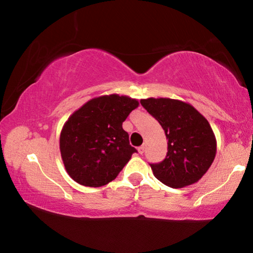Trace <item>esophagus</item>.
<instances>
[{"instance_id":"1","label":"esophagus","mask_w":253,"mask_h":253,"mask_svg":"<svg viewBox=\"0 0 253 253\" xmlns=\"http://www.w3.org/2000/svg\"><path fill=\"white\" fill-rule=\"evenodd\" d=\"M137 151H138V153H139V154H143V153H144V151H145V147H144L143 145H142V146H139L138 148H137Z\"/></svg>"}]
</instances>
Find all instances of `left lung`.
Masks as SVG:
<instances>
[{"label": "left lung", "mask_w": 253, "mask_h": 253, "mask_svg": "<svg viewBox=\"0 0 253 253\" xmlns=\"http://www.w3.org/2000/svg\"><path fill=\"white\" fill-rule=\"evenodd\" d=\"M140 104L157 119L169 139L165 160L151 164L154 176L173 188L198 183L216 154V138L208 119L178 99L151 97Z\"/></svg>", "instance_id": "8db88e82"}]
</instances>
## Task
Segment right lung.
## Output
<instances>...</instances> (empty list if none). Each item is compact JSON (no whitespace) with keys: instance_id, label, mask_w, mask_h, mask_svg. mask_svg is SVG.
Here are the masks:
<instances>
[{"instance_id":"add662e5","label":"right lung","mask_w":253,"mask_h":253,"mask_svg":"<svg viewBox=\"0 0 253 253\" xmlns=\"http://www.w3.org/2000/svg\"><path fill=\"white\" fill-rule=\"evenodd\" d=\"M138 105L137 99L111 93L92 98L68 118L60 132V153L75 182L99 187L117 177L137 152L123 123Z\"/></svg>"}]
</instances>
